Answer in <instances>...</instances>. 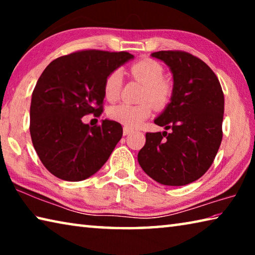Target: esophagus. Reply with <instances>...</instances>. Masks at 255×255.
<instances>
[{"mask_svg":"<svg viewBox=\"0 0 255 255\" xmlns=\"http://www.w3.org/2000/svg\"><path fill=\"white\" fill-rule=\"evenodd\" d=\"M123 132H124V136H127V135H129V133H131V132H132V130H131L130 128L124 127V129H123Z\"/></svg>","mask_w":255,"mask_h":255,"instance_id":"esophagus-1","label":"esophagus"}]
</instances>
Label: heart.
<instances>
[{
    "label": "heart",
    "mask_w": 255,
    "mask_h": 255,
    "mask_svg": "<svg viewBox=\"0 0 255 255\" xmlns=\"http://www.w3.org/2000/svg\"><path fill=\"white\" fill-rule=\"evenodd\" d=\"M133 77L146 85L143 100L149 101L156 108H163L170 101L172 96L171 86L164 82V68L161 64L152 59H143L130 67ZM123 76L120 72L115 71L107 77L105 82V96L109 101H116L122 90ZM152 114V106L149 103L143 105H128L122 103L110 108V119L124 125L127 128H136L147 119Z\"/></svg>",
    "instance_id": "heart-1"
}]
</instances>
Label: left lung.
Here are the masks:
<instances>
[{"label": "left lung", "instance_id": "obj_1", "mask_svg": "<svg viewBox=\"0 0 255 255\" xmlns=\"http://www.w3.org/2000/svg\"><path fill=\"white\" fill-rule=\"evenodd\" d=\"M150 56L173 77L170 102L154 119L171 132H146L138 163L156 182L180 187L201 178L214 162L223 138L224 93L211 68L193 55L161 50Z\"/></svg>", "mask_w": 255, "mask_h": 255}]
</instances>
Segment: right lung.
Wrapping results in <instances>:
<instances>
[{"instance_id": "right-lung-1", "label": "right lung", "mask_w": 255, "mask_h": 255, "mask_svg": "<svg viewBox=\"0 0 255 255\" xmlns=\"http://www.w3.org/2000/svg\"><path fill=\"white\" fill-rule=\"evenodd\" d=\"M133 55L82 50L51 62L31 97L30 135L41 163L65 181H82L101 169L123 137L122 125L105 119L100 126L82 122L100 116L107 77Z\"/></svg>"}]
</instances>
